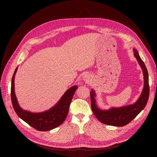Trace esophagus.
<instances>
[{"instance_id": "34e87169", "label": "esophagus", "mask_w": 157, "mask_h": 157, "mask_svg": "<svg viewBox=\"0 0 157 157\" xmlns=\"http://www.w3.org/2000/svg\"><path fill=\"white\" fill-rule=\"evenodd\" d=\"M83 79L85 81H86V82H88V81H90V78H89V76H88V75H85V76H83Z\"/></svg>"}]
</instances>
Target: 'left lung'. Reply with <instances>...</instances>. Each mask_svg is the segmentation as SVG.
I'll return each mask as SVG.
<instances>
[{
    "label": "left lung",
    "mask_w": 157,
    "mask_h": 157,
    "mask_svg": "<svg viewBox=\"0 0 157 157\" xmlns=\"http://www.w3.org/2000/svg\"><path fill=\"white\" fill-rule=\"evenodd\" d=\"M134 56L142 68L144 74V88L141 95L134 104L121 108H112L108 110H102L97 106L94 90H92L90 92L92 111L95 117L104 124L116 127L125 126L137 116L145 108L147 102L150 95L148 72L144 63L139 56L138 52L136 49H134Z\"/></svg>",
    "instance_id": "left-lung-1"
}]
</instances>
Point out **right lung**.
<instances>
[{"instance_id": "right-lung-1", "label": "right lung", "mask_w": 157, "mask_h": 157, "mask_svg": "<svg viewBox=\"0 0 157 157\" xmlns=\"http://www.w3.org/2000/svg\"><path fill=\"white\" fill-rule=\"evenodd\" d=\"M17 69L16 67L13 74L11 87V101L16 113L30 126L39 131H48L60 125L67 116L69 105L78 86H73L67 90L60 101L50 109L42 113H31L20 108L15 95L14 76Z\"/></svg>"}]
</instances>
